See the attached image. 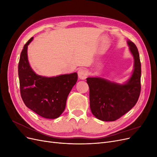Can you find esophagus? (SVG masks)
Masks as SVG:
<instances>
[{
  "mask_svg": "<svg viewBox=\"0 0 157 157\" xmlns=\"http://www.w3.org/2000/svg\"><path fill=\"white\" fill-rule=\"evenodd\" d=\"M88 71L86 69H80L78 70V75L79 78H80L81 80H84L88 76Z\"/></svg>",
  "mask_w": 157,
  "mask_h": 157,
  "instance_id": "1",
  "label": "esophagus"
}]
</instances>
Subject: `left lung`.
I'll list each match as a JSON object with an SVG mask.
<instances>
[{
	"label": "left lung",
	"instance_id": "8db88e82",
	"mask_svg": "<svg viewBox=\"0 0 157 157\" xmlns=\"http://www.w3.org/2000/svg\"><path fill=\"white\" fill-rule=\"evenodd\" d=\"M134 58L132 77L124 84H118L98 77H88L90 107L93 115L103 121H115L129 111L138 100L141 92V62L139 52L128 40Z\"/></svg>",
	"mask_w": 157,
	"mask_h": 157
}]
</instances>
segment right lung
I'll return each instance as SVG.
<instances>
[{
	"mask_svg": "<svg viewBox=\"0 0 157 157\" xmlns=\"http://www.w3.org/2000/svg\"><path fill=\"white\" fill-rule=\"evenodd\" d=\"M23 46L18 64L21 96L25 105L40 117L56 118L63 112L71 89L78 79L77 73L45 77L36 75L27 58V46Z\"/></svg>",
	"mask_w": 157,
	"mask_h": 157,
	"instance_id": "1",
	"label": "right lung"
}]
</instances>
